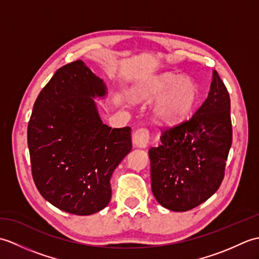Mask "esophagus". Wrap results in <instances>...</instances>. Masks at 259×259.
<instances>
[{"label": "esophagus", "mask_w": 259, "mask_h": 259, "mask_svg": "<svg viewBox=\"0 0 259 259\" xmlns=\"http://www.w3.org/2000/svg\"><path fill=\"white\" fill-rule=\"evenodd\" d=\"M150 140V135L149 131H148L146 128H140L138 130H136V133L134 134V145L138 148H146L149 144Z\"/></svg>", "instance_id": "34e87169"}]
</instances>
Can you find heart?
Returning a JSON list of instances; mask_svg holds the SVG:
<instances>
[{
  "label": "heart",
  "mask_w": 259,
  "mask_h": 259,
  "mask_svg": "<svg viewBox=\"0 0 259 259\" xmlns=\"http://www.w3.org/2000/svg\"><path fill=\"white\" fill-rule=\"evenodd\" d=\"M137 96L145 100L155 101V114L161 123L175 124L188 115L198 97V89L189 78L175 74H162L145 81L137 91Z\"/></svg>",
  "instance_id": "heart-1"
}]
</instances>
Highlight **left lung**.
<instances>
[{
  "instance_id": "8db88e82",
  "label": "left lung",
  "mask_w": 259,
  "mask_h": 259,
  "mask_svg": "<svg viewBox=\"0 0 259 259\" xmlns=\"http://www.w3.org/2000/svg\"><path fill=\"white\" fill-rule=\"evenodd\" d=\"M160 140L148 151L153 196L172 211L199 206L221 187L233 140L229 93L216 70L199 109Z\"/></svg>"
}]
</instances>
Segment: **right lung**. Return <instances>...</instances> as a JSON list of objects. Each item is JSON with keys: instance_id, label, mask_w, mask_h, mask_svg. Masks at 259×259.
<instances>
[{"instance_id": "obj_1", "label": "right lung", "mask_w": 259, "mask_h": 259, "mask_svg": "<svg viewBox=\"0 0 259 259\" xmlns=\"http://www.w3.org/2000/svg\"><path fill=\"white\" fill-rule=\"evenodd\" d=\"M104 82L78 60L60 68L37 96L27 125L32 177L53 206L88 216L111 199L110 179L133 148L131 128L102 122L93 98Z\"/></svg>"}]
</instances>
